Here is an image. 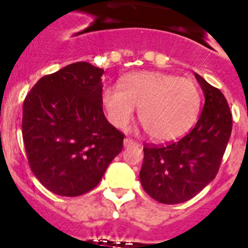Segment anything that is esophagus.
I'll return each instance as SVG.
<instances>
[{
    "mask_svg": "<svg viewBox=\"0 0 248 248\" xmlns=\"http://www.w3.org/2000/svg\"><path fill=\"white\" fill-rule=\"evenodd\" d=\"M133 145H136V142L134 141L133 139H128V138L124 139V147H130L133 146Z\"/></svg>",
    "mask_w": 248,
    "mask_h": 248,
    "instance_id": "esophagus-1",
    "label": "esophagus"
}]
</instances>
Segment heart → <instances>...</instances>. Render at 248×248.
<instances>
[{
  "mask_svg": "<svg viewBox=\"0 0 248 248\" xmlns=\"http://www.w3.org/2000/svg\"><path fill=\"white\" fill-rule=\"evenodd\" d=\"M101 101L107 118L124 130L139 109L140 125L155 141H170L194 124L201 93L193 81L158 71H136L120 81V88L106 87Z\"/></svg>",
  "mask_w": 248,
  "mask_h": 248,
  "instance_id": "1",
  "label": "heart"
}]
</instances>
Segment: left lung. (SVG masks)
I'll list each match as a JSON object with an SVG mask.
<instances>
[{
  "mask_svg": "<svg viewBox=\"0 0 248 248\" xmlns=\"http://www.w3.org/2000/svg\"><path fill=\"white\" fill-rule=\"evenodd\" d=\"M194 76L205 98L194 128L178 141L144 146L140 182L151 198L163 204L185 203L215 178L232 130L221 91Z\"/></svg>",
  "mask_w": 248,
  "mask_h": 248,
  "instance_id": "1",
  "label": "left lung"
}]
</instances>
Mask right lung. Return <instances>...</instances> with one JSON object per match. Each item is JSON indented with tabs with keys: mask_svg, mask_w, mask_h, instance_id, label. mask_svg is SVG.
<instances>
[{
	"mask_svg": "<svg viewBox=\"0 0 248 248\" xmlns=\"http://www.w3.org/2000/svg\"><path fill=\"white\" fill-rule=\"evenodd\" d=\"M103 69L79 61L42 77L23 103L22 134L31 171L50 192L85 194L123 149L124 134L106 119Z\"/></svg>",
	"mask_w": 248,
	"mask_h": 248,
	"instance_id": "right-lung-1",
	"label": "right lung"
}]
</instances>
